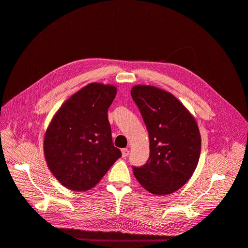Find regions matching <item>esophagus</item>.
<instances>
[{
	"mask_svg": "<svg viewBox=\"0 0 248 248\" xmlns=\"http://www.w3.org/2000/svg\"><path fill=\"white\" fill-rule=\"evenodd\" d=\"M122 154H123V157H124V158H126L127 155H128V154H129L128 149H123V150H122Z\"/></svg>",
	"mask_w": 248,
	"mask_h": 248,
	"instance_id": "esophagus-1",
	"label": "esophagus"
}]
</instances>
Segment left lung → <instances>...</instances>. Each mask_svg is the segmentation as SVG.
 I'll return each mask as SVG.
<instances>
[{
	"label": "left lung",
	"mask_w": 248,
	"mask_h": 248,
	"mask_svg": "<svg viewBox=\"0 0 248 248\" xmlns=\"http://www.w3.org/2000/svg\"><path fill=\"white\" fill-rule=\"evenodd\" d=\"M147 126L150 158L133 167L134 175L147 191L171 194L193 175L201 152L196 121L173 94L149 85H136L131 91Z\"/></svg>",
	"instance_id": "1"
}]
</instances>
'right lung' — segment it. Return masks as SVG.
<instances>
[{
    "label": "right lung",
    "mask_w": 248,
    "mask_h": 248,
    "mask_svg": "<svg viewBox=\"0 0 248 248\" xmlns=\"http://www.w3.org/2000/svg\"><path fill=\"white\" fill-rule=\"evenodd\" d=\"M112 85L90 83L73 94L54 115L44 139L50 171L73 191L94 187L122 152L113 146L108 109Z\"/></svg>",
    "instance_id": "obj_1"
}]
</instances>
